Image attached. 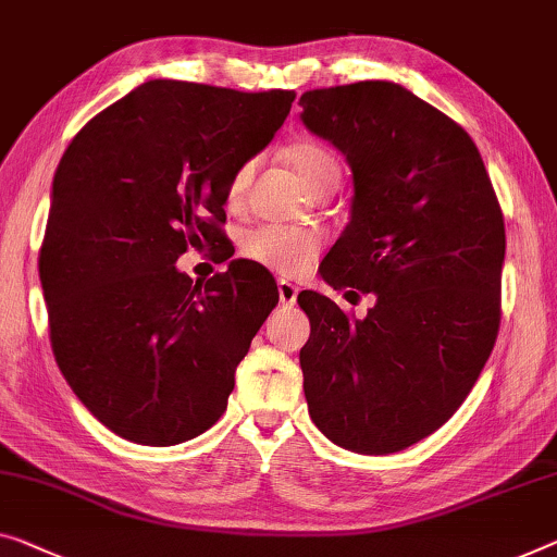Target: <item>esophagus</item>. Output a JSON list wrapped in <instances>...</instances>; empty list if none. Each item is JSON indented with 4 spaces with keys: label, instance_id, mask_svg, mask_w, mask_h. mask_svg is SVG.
<instances>
[{
    "label": "esophagus",
    "instance_id": "1",
    "mask_svg": "<svg viewBox=\"0 0 557 557\" xmlns=\"http://www.w3.org/2000/svg\"><path fill=\"white\" fill-rule=\"evenodd\" d=\"M277 293H280V302L285 307H293L297 302V287L293 285V282L280 280L277 282Z\"/></svg>",
    "mask_w": 557,
    "mask_h": 557
}]
</instances>
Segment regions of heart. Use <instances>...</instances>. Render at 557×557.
<instances>
[{"instance_id":"1","label":"heart","mask_w":557,"mask_h":557,"mask_svg":"<svg viewBox=\"0 0 557 557\" xmlns=\"http://www.w3.org/2000/svg\"><path fill=\"white\" fill-rule=\"evenodd\" d=\"M289 162L300 174L307 189L318 193L327 185L339 182V162L325 145L300 139L289 147ZM255 174V160L239 164L225 187V202L237 207L243 202L245 189ZM322 247V237L312 230L282 227V225H260L243 237V255L260 268L275 272L282 277H300L312 268L314 257Z\"/></svg>"}]
</instances>
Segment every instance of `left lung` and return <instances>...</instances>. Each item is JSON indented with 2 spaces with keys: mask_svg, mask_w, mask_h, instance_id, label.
Segmentation results:
<instances>
[{
  "mask_svg": "<svg viewBox=\"0 0 557 557\" xmlns=\"http://www.w3.org/2000/svg\"><path fill=\"white\" fill-rule=\"evenodd\" d=\"M302 122L352 170V218L322 260L335 289L375 293L368 318L297 295L310 418L362 455L410 447L465 403L500 330L505 222L475 143L393 82L310 89ZM358 295V293H355Z\"/></svg>",
  "mask_w": 557,
  "mask_h": 557,
  "instance_id": "1",
  "label": "left lung"
}]
</instances>
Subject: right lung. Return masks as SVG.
Masks as SVG:
<instances>
[{
    "mask_svg": "<svg viewBox=\"0 0 557 557\" xmlns=\"http://www.w3.org/2000/svg\"><path fill=\"white\" fill-rule=\"evenodd\" d=\"M293 102V89L152 79L62 154L39 250L49 339L74 395L120 437L177 445L227 410L277 285L250 260L197 282L174 262L225 243L227 182Z\"/></svg>",
    "mask_w": 557,
    "mask_h": 557,
    "instance_id": "1",
    "label": "right lung"
}]
</instances>
